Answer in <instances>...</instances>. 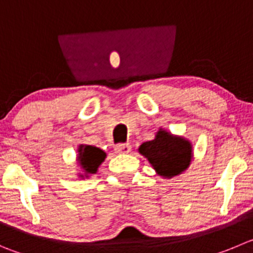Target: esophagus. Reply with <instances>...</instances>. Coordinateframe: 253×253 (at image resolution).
I'll return each instance as SVG.
<instances>
[{
  "label": "esophagus",
  "mask_w": 253,
  "mask_h": 253,
  "mask_svg": "<svg viewBox=\"0 0 253 253\" xmlns=\"http://www.w3.org/2000/svg\"><path fill=\"white\" fill-rule=\"evenodd\" d=\"M114 150H115V153H118V154H128V153H130L131 145L129 143L118 144V145H115Z\"/></svg>",
  "instance_id": "1"
}]
</instances>
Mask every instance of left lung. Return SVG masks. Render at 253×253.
<instances>
[{
  "mask_svg": "<svg viewBox=\"0 0 253 253\" xmlns=\"http://www.w3.org/2000/svg\"><path fill=\"white\" fill-rule=\"evenodd\" d=\"M139 153L148 159L160 176L172 177L187 169L191 163L192 149L190 141L160 129L154 140L139 146Z\"/></svg>",
  "mask_w": 253,
  "mask_h": 253,
  "instance_id": "obj_1",
  "label": "left lung"
}]
</instances>
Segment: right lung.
<instances>
[{
  "label": "right lung",
  "mask_w": 253,
  "mask_h": 253,
  "mask_svg": "<svg viewBox=\"0 0 253 253\" xmlns=\"http://www.w3.org/2000/svg\"><path fill=\"white\" fill-rule=\"evenodd\" d=\"M78 153V163L85 174H95L107 156L102 149L93 145H81Z\"/></svg>",
  "instance_id": "right-lung-1"
}]
</instances>
